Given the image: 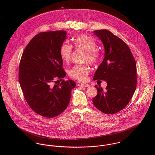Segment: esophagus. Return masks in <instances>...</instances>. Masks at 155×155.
I'll use <instances>...</instances> for the list:
<instances>
[{"mask_svg": "<svg viewBox=\"0 0 155 155\" xmlns=\"http://www.w3.org/2000/svg\"><path fill=\"white\" fill-rule=\"evenodd\" d=\"M78 85L79 87H84V88L89 87L88 84H79Z\"/></svg>", "mask_w": 155, "mask_h": 155, "instance_id": "1", "label": "esophagus"}]
</instances>
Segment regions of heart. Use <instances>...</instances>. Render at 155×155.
Segmentation results:
<instances>
[{"label":"heart","mask_w":155,"mask_h":155,"mask_svg":"<svg viewBox=\"0 0 155 155\" xmlns=\"http://www.w3.org/2000/svg\"><path fill=\"white\" fill-rule=\"evenodd\" d=\"M74 46L78 49L87 51L85 57V61H88L92 64L95 63L100 56L99 51L97 50V45L94 39L89 35L82 34L78 35L74 39ZM72 46L68 43L61 45L60 50V57L65 62H68L71 58ZM90 71L89 67L85 64L76 65L69 70V75L79 81H85L87 79L88 74Z\"/></svg>","instance_id":"heart-1"}]
</instances>
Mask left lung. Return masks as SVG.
<instances>
[{"label": "left lung", "instance_id": "obj_1", "mask_svg": "<svg viewBox=\"0 0 155 155\" xmlns=\"http://www.w3.org/2000/svg\"><path fill=\"white\" fill-rule=\"evenodd\" d=\"M104 48V58L97 69L94 80L107 82L106 90L95 85L97 95L92 102L99 110L114 114L129 103L137 86L136 63L128 47L122 39L107 30L94 31Z\"/></svg>", "mask_w": 155, "mask_h": 155}]
</instances>
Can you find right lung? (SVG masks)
Masks as SVG:
<instances>
[{
	"instance_id": "right-lung-1",
	"label": "right lung",
	"mask_w": 155,
	"mask_h": 155,
	"mask_svg": "<svg viewBox=\"0 0 155 155\" xmlns=\"http://www.w3.org/2000/svg\"><path fill=\"white\" fill-rule=\"evenodd\" d=\"M66 31L42 32L35 36L25 47L19 67V82L25 99L38 114L55 117L69 104L72 80L52 85L55 79L66 75L60 50L66 39Z\"/></svg>"
}]
</instances>
